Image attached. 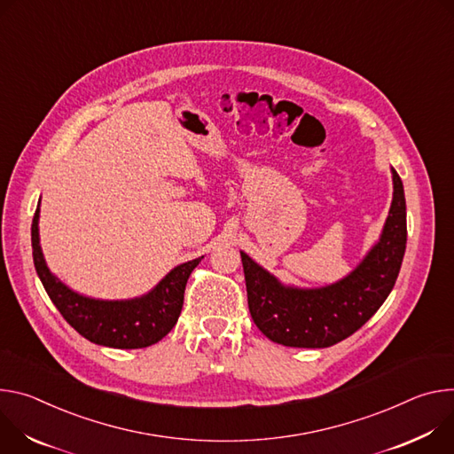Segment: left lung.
I'll return each mask as SVG.
<instances>
[{
	"label": "left lung",
	"instance_id": "left-lung-1",
	"mask_svg": "<svg viewBox=\"0 0 454 454\" xmlns=\"http://www.w3.org/2000/svg\"><path fill=\"white\" fill-rule=\"evenodd\" d=\"M393 200L375 245L335 283L301 288L285 285L243 250L248 310L270 340L292 348H328L356 333L386 301L406 253V198L391 168Z\"/></svg>",
	"mask_w": 454,
	"mask_h": 454
}]
</instances>
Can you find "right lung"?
Masks as SVG:
<instances>
[{"label": "right lung", "mask_w": 454, "mask_h": 454, "mask_svg": "<svg viewBox=\"0 0 454 454\" xmlns=\"http://www.w3.org/2000/svg\"><path fill=\"white\" fill-rule=\"evenodd\" d=\"M39 206L32 220V256L35 272L56 309L84 339L110 348L135 349L164 339L178 321L184 292L196 258L176 265L153 288L131 299H95L65 285L48 269L39 243Z\"/></svg>", "instance_id": "right-lung-1"}]
</instances>
